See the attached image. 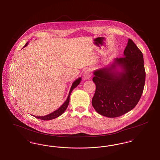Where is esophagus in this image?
Instances as JSON below:
<instances>
[{
  "mask_svg": "<svg viewBox=\"0 0 160 160\" xmlns=\"http://www.w3.org/2000/svg\"><path fill=\"white\" fill-rule=\"evenodd\" d=\"M92 76V71L91 69H87L85 72H84V74H83V77H84V78L85 80H88L91 78V77Z\"/></svg>",
  "mask_w": 160,
  "mask_h": 160,
  "instance_id": "1",
  "label": "esophagus"
}]
</instances>
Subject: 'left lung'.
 I'll use <instances>...</instances> for the list:
<instances>
[{
	"instance_id": "8db88e82",
	"label": "left lung",
	"mask_w": 160,
	"mask_h": 160,
	"mask_svg": "<svg viewBox=\"0 0 160 160\" xmlns=\"http://www.w3.org/2000/svg\"><path fill=\"white\" fill-rule=\"evenodd\" d=\"M94 74L95 110L107 117H120L136 106L142 94L146 78L142 53L129 38L124 57L115 58L111 66L97 69Z\"/></svg>"
}]
</instances>
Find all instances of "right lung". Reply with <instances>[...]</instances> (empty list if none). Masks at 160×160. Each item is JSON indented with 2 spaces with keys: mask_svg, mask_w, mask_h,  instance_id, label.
Returning a JSON list of instances; mask_svg holds the SVG:
<instances>
[{
  "mask_svg": "<svg viewBox=\"0 0 160 160\" xmlns=\"http://www.w3.org/2000/svg\"><path fill=\"white\" fill-rule=\"evenodd\" d=\"M28 44V42H27L25 45L23 47V48L27 47ZM82 80V78L81 77L78 78V79H77L76 80H75L74 82V83H72V86L71 88V89H70V91H69V93L68 95V97L66 99V101L65 102V103L63 104L58 109H57L56 111H54L53 112L49 114H48L47 115H45V116H42V117H38V116H34L36 118H38V119H40V120H52V119H54L57 117H58L59 116H60L65 111V110L66 109V108H68V106L69 104V99H70V95H71V93L72 92V90L75 88L78 85H79V83H80Z\"/></svg>",
  "mask_w": 160,
  "mask_h": 160,
  "instance_id": "1",
  "label": "right lung"
}]
</instances>
